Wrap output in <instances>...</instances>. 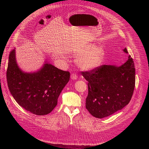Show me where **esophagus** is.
Here are the masks:
<instances>
[{"instance_id":"esophagus-1","label":"esophagus","mask_w":149,"mask_h":149,"mask_svg":"<svg viewBox=\"0 0 149 149\" xmlns=\"http://www.w3.org/2000/svg\"><path fill=\"white\" fill-rule=\"evenodd\" d=\"M70 78H71L72 80H77V75L75 73H72L71 75H70Z\"/></svg>"}]
</instances>
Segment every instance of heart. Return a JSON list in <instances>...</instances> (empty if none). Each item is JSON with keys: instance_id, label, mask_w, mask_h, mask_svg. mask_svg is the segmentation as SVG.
Wrapping results in <instances>:
<instances>
[{"instance_id": "obj_1", "label": "heart", "mask_w": 149, "mask_h": 149, "mask_svg": "<svg viewBox=\"0 0 149 149\" xmlns=\"http://www.w3.org/2000/svg\"><path fill=\"white\" fill-rule=\"evenodd\" d=\"M74 54L79 56L76 64L81 69L86 71L95 70L103 63L106 52L103 46H97L95 43H89L75 49Z\"/></svg>"}]
</instances>
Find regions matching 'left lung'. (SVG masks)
I'll return each instance as SVG.
<instances>
[{"label":"left lung","instance_id":"obj_1","mask_svg":"<svg viewBox=\"0 0 149 149\" xmlns=\"http://www.w3.org/2000/svg\"><path fill=\"white\" fill-rule=\"evenodd\" d=\"M123 52L128 54L126 48ZM81 74L88 81L86 108L92 116L104 118L130 102L135 84V69L130 56L121 66L102 65Z\"/></svg>","mask_w":149,"mask_h":149}]
</instances>
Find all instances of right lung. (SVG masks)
Here are the masks:
<instances>
[{"mask_svg": "<svg viewBox=\"0 0 149 149\" xmlns=\"http://www.w3.org/2000/svg\"><path fill=\"white\" fill-rule=\"evenodd\" d=\"M69 78V72L58 69L46 60L37 71L25 72L17 63L15 49L10 54L8 86L16 102L33 114L45 115L52 112Z\"/></svg>", "mask_w": 149, "mask_h": 149, "instance_id": "right-lung-1", "label": "right lung"}]
</instances>
